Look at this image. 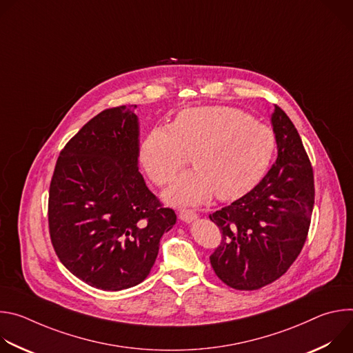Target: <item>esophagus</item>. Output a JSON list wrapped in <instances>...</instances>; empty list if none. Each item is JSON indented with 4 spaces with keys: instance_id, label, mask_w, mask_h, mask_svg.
I'll return each instance as SVG.
<instances>
[{
    "instance_id": "esophagus-1",
    "label": "esophagus",
    "mask_w": 353,
    "mask_h": 353,
    "mask_svg": "<svg viewBox=\"0 0 353 353\" xmlns=\"http://www.w3.org/2000/svg\"><path fill=\"white\" fill-rule=\"evenodd\" d=\"M179 218H180V221H183L185 223H190V222L196 219V212L192 211V210H183V211H180Z\"/></svg>"
}]
</instances>
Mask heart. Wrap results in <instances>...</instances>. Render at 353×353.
Masks as SVG:
<instances>
[{"label": "heart", "mask_w": 353, "mask_h": 353, "mask_svg": "<svg viewBox=\"0 0 353 353\" xmlns=\"http://www.w3.org/2000/svg\"><path fill=\"white\" fill-rule=\"evenodd\" d=\"M275 149L272 130L247 113L228 106L181 110L170 125L150 130L139 159L149 179L169 183L188 162L163 196L173 205H199L216 192L234 199L253 188L265 173Z\"/></svg>", "instance_id": "obj_1"}]
</instances>
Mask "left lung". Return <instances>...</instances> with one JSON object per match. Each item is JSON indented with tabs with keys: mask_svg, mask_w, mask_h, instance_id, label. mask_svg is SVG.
<instances>
[{
	"mask_svg": "<svg viewBox=\"0 0 353 353\" xmlns=\"http://www.w3.org/2000/svg\"><path fill=\"white\" fill-rule=\"evenodd\" d=\"M278 157L264 179L230 205L210 215L222 232L210 257L218 278L240 290L282 276L300 254L314 205V179L300 135L286 113L271 114Z\"/></svg>",
	"mask_w": 353,
	"mask_h": 353,
	"instance_id": "8db88e82",
	"label": "left lung"
}]
</instances>
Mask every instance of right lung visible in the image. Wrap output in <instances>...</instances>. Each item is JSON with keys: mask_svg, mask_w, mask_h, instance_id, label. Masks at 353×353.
<instances>
[{"mask_svg": "<svg viewBox=\"0 0 353 353\" xmlns=\"http://www.w3.org/2000/svg\"><path fill=\"white\" fill-rule=\"evenodd\" d=\"M135 105L108 109L70 139L48 194V228L64 267L102 290L141 283L176 223L138 170Z\"/></svg>", "mask_w": 353, "mask_h": 353, "instance_id": "add662e5", "label": "right lung"}]
</instances>
